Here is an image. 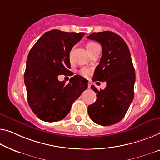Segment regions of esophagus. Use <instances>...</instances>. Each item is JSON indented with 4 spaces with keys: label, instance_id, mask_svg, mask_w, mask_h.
Instances as JSON below:
<instances>
[{
    "label": "esophagus",
    "instance_id": "obj_1",
    "mask_svg": "<svg viewBox=\"0 0 160 160\" xmlns=\"http://www.w3.org/2000/svg\"><path fill=\"white\" fill-rule=\"evenodd\" d=\"M90 86H91V85L88 84V88H90Z\"/></svg>",
    "mask_w": 160,
    "mask_h": 160
}]
</instances>
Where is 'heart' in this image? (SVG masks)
Here are the masks:
<instances>
[{"mask_svg": "<svg viewBox=\"0 0 160 160\" xmlns=\"http://www.w3.org/2000/svg\"><path fill=\"white\" fill-rule=\"evenodd\" d=\"M85 47H86V49L90 54H91L92 52L100 47L99 45L94 42H88ZM80 73L83 76H88L90 74V70L87 68H82L80 70Z\"/></svg>", "mask_w": 160, "mask_h": 160, "instance_id": "b5f03b06", "label": "heart"}]
</instances>
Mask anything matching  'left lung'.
Listing matches in <instances>:
<instances>
[{
  "label": "left lung",
  "mask_w": 160,
  "mask_h": 160,
  "mask_svg": "<svg viewBox=\"0 0 160 160\" xmlns=\"http://www.w3.org/2000/svg\"><path fill=\"white\" fill-rule=\"evenodd\" d=\"M87 38L102 46L93 80L106 82L104 90L91 85L97 99L88 106V115L99 125L115 124L124 117L134 96L136 76L129 49L120 36L110 31L92 33Z\"/></svg>",
  "instance_id": "1"
}]
</instances>
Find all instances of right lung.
<instances>
[{"mask_svg":"<svg viewBox=\"0 0 160 160\" xmlns=\"http://www.w3.org/2000/svg\"><path fill=\"white\" fill-rule=\"evenodd\" d=\"M85 33L49 31L35 43L28 54L24 73L27 100L38 118L47 122L63 119L76 99L88 88V80L75 75L65 85L59 75L70 72V52Z\"/></svg>","mask_w":160,"mask_h":160,"instance_id":"obj_1","label":"right lung"}]
</instances>
